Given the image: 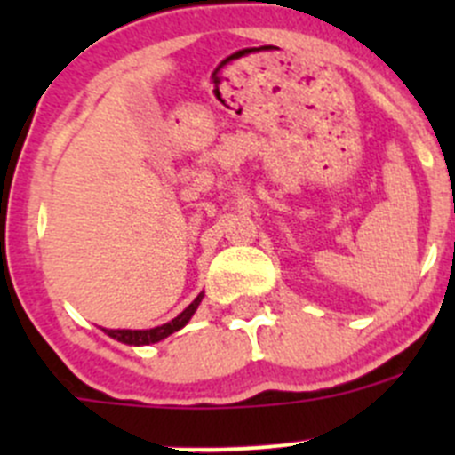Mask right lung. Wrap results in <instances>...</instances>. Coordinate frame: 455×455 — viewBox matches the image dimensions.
Returning <instances> with one entry per match:
<instances>
[{
    "instance_id": "1",
    "label": "right lung",
    "mask_w": 455,
    "mask_h": 455,
    "mask_svg": "<svg viewBox=\"0 0 455 455\" xmlns=\"http://www.w3.org/2000/svg\"><path fill=\"white\" fill-rule=\"evenodd\" d=\"M200 301H202V295L196 297V299L191 301V304L187 306V308L182 310V313L178 315L176 319H172L169 323L158 325V328H151V330H105V332H108L112 339H116V341L127 343V346H149V343L163 341L164 337L178 332L182 325H187V321L194 316L196 308L200 306Z\"/></svg>"
}]
</instances>
